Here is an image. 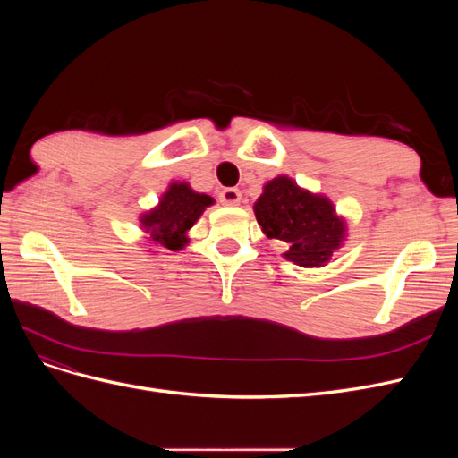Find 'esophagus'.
I'll return each instance as SVG.
<instances>
[{
	"label": "esophagus",
	"instance_id": "34e87169",
	"mask_svg": "<svg viewBox=\"0 0 458 458\" xmlns=\"http://www.w3.org/2000/svg\"><path fill=\"white\" fill-rule=\"evenodd\" d=\"M241 199H242L241 191L234 189V187H227V189L219 192V202L225 204V206H237L241 202Z\"/></svg>",
	"mask_w": 458,
	"mask_h": 458
}]
</instances>
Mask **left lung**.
I'll return each instance as SVG.
<instances>
[{
	"mask_svg": "<svg viewBox=\"0 0 458 458\" xmlns=\"http://www.w3.org/2000/svg\"><path fill=\"white\" fill-rule=\"evenodd\" d=\"M254 214L269 239L288 244L284 258L301 267L325 266L345 237V224L332 202L298 187L286 175L263 187Z\"/></svg>",
	"mask_w": 458,
	"mask_h": 458,
	"instance_id": "1",
	"label": "left lung"
}]
</instances>
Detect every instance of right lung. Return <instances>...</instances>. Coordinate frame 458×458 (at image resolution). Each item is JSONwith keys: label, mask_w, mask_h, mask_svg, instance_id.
I'll list each match as a JSON object with an SVG mask.
<instances>
[{"label": "right lung", "mask_w": 458, "mask_h": 458, "mask_svg": "<svg viewBox=\"0 0 458 458\" xmlns=\"http://www.w3.org/2000/svg\"><path fill=\"white\" fill-rule=\"evenodd\" d=\"M214 199L195 192L189 183H172L164 192L157 208L141 216V227L150 241L168 250H182L189 242L187 231L197 224Z\"/></svg>", "instance_id": "add662e5"}]
</instances>
